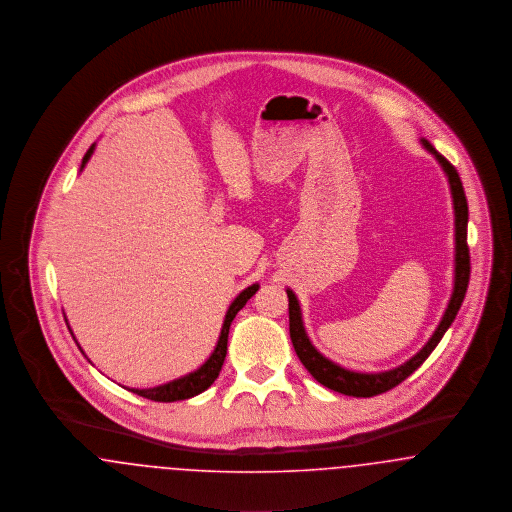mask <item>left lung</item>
Returning <instances> with one entry per match:
<instances>
[{
  "mask_svg": "<svg viewBox=\"0 0 512 512\" xmlns=\"http://www.w3.org/2000/svg\"><path fill=\"white\" fill-rule=\"evenodd\" d=\"M422 142L431 154L437 158V162L443 165V171L449 177V185H451V192H453V204H455V241H457V248H455L457 250L455 291H453L451 302L445 310V316L439 323V327L435 329V333L431 335L428 345L420 350L414 358H410L406 364L395 368V370L381 372V374L350 372V370H345V368L333 364L331 360L323 358L322 354L312 347V343L308 341L306 331L302 327L298 300L293 295V291H287V296H289V333H291V341H293L296 356L300 358L304 368L314 376L316 381H320L327 389H333V391L349 395V397H376V395H381V393L397 387L399 383H403L406 377L414 374L424 364V360L430 356L431 350L437 347V343L441 341V337L445 335L449 325L455 322L460 304H462L466 289H468V281H470V250H468V241H466L468 202H466V194L462 189V181H460L458 171L453 163L449 162L445 156H441L428 140H422Z\"/></svg>",
  "mask_w": 512,
  "mask_h": 512,
  "instance_id": "left-lung-1",
  "label": "left lung"
}]
</instances>
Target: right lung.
<instances>
[{
  "mask_svg": "<svg viewBox=\"0 0 512 512\" xmlns=\"http://www.w3.org/2000/svg\"><path fill=\"white\" fill-rule=\"evenodd\" d=\"M92 150H94V146H90L88 152L84 154L82 167H84V163L88 162V158L92 156ZM256 291H258V285H252V287L244 289L243 293L233 300V304L227 310V316H225V322H223V329H221L216 350L212 352V356L208 358V362L200 370H196L194 374H189V376L181 377V379H175V381H171L167 385L154 387V389H129V391H133V393L144 397V399L156 401V403L185 401V399H190V397L206 391L216 381V377L221 372V366H223V360H225V354H227V337H229L231 322L237 316V312L250 300V296L256 295Z\"/></svg>",
  "mask_w": 512,
  "mask_h": 512,
  "instance_id": "1",
  "label": "right lung"
}]
</instances>
